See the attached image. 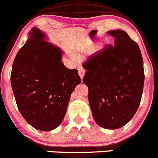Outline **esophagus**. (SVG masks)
<instances>
[{"mask_svg":"<svg viewBox=\"0 0 158 158\" xmlns=\"http://www.w3.org/2000/svg\"><path fill=\"white\" fill-rule=\"evenodd\" d=\"M78 72H79V76H80L81 79H82V78H83V76H84V74H85L84 69H83V68L81 66L79 67V68H78Z\"/></svg>","mask_w":158,"mask_h":158,"instance_id":"34e87169","label":"esophagus"}]
</instances>
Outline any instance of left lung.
I'll list each match as a JSON object with an SVG mask.
<instances>
[{
	"instance_id": "obj_1",
	"label": "left lung",
	"mask_w": 158,
	"mask_h": 158,
	"mask_svg": "<svg viewBox=\"0 0 158 158\" xmlns=\"http://www.w3.org/2000/svg\"><path fill=\"white\" fill-rule=\"evenodd\" d=\"M114 45H108L82 67V82L97 124L118 129L128 123L140 104L144 85L143 60L139 45L124 31H109Z\"/></svg>"
}]
</instances>
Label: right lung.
<instances>
[{
  "mask_svg": "<svg viewBox=\"0 0 158 158\" xmlns=\"http://www.w3.org/2000/svg\"><path fill=\"white\" fill-rule=\"evenodd\" d=\"M63 53L34 27L12 64L11 84L17 107L39 131H52L61 123L71 94L81 82L78 71L64 65Z\"/></svg>",
  "mask_w": 158,
  "mask_h": 158,
  "instance_id": "obj_1",
  "label": "right lung"
}]
</instances>
